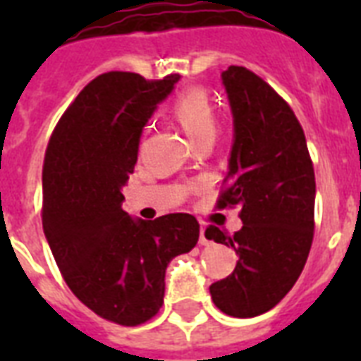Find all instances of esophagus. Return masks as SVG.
Here are the masks:
<instances>
[{
	"mask_svg": "<svg viewBox=\"0 0 361 361\" xmlns=\"http://www.w3.org/2000/svg\"><path fill=\"white\" fill-rule=\"evenodd\" d=\"M198 243H200V245H208L209 243V240L208 238H206V228H200V240H198Z\"/></svg>",
	"mask_w": 361,
	"mask_h": 361,
	"instance_id": "esophagus-1",
	"label": "esophagus"
}]
</instances>
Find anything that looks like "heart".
Returning a JSON list of instances; mask_svg holds the SVG:
<instances>
[{
    "instance_id": "heart-1",
    "label": "heart",
    "mask_w": 361,
    "mask_h": 361,
    "mask_svg": "<svg viewBox=\"0 0 361 361\" xmlns=\"http://www.w3.org/2000/svg\"><path fill=\"white\" fill-rule=\"evenodd\" d=\"M172 114L197 144L212 142L217 130L214 104L202 87H187L174 99Z\"/></svg>"
}]
</instances>
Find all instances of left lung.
Here are the masks:
<instances>
[{
  "label": "left lung",
  "mask_w": 361,
  "mask_h": 361,
  "mask_svg": "<svg viewBox=\"0 0 361 361\" xmlns=\"http://www.w3.org/2000/svg\"><path fill=\"white\" fill-rule=\"evenodd\" d=\"M234 116V146L217 209L240 208L243 223L228 236L206 238L240 257L228 277L209 286L223 313L251 319L288 294L307 262L314 234V170L296 114L285 99L245 67L223 73Z\"/></svg>",
  "instance_id": "left-lung-1"
}]
</instances>
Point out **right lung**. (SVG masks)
Masks as SVG:
<instances>
[{"label": "right lung", "instance_id": "add662e5", "mask_svg": "<svg viewBox=\"0 0 361 361\" xmlns=\"http://www.w3.org/2000/svg\"><path fill=\"white\" fill-rule=\"evenodd\" d=\"M180 80L110 71L59 118L42 164V228L73 294L101 319L147 322L163 307L164 271L197 245L189 214L135 221L121 209L142 127Z\"/></svg>", "mask_w": 361, "mask_h": 361}]
</instances>
